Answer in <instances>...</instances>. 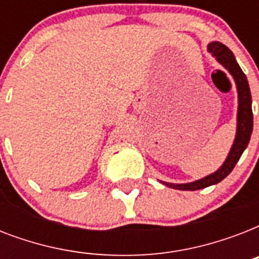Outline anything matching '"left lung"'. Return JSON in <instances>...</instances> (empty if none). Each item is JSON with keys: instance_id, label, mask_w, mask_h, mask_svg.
I'll use <instances>...</instances> for the list:
<instances>
[{"instance_id": "left-lung-1", "label": "left lung", "mask_w": 259, "mask_h": 259, "mask_svg": "<svg viewBox=\"0 0 259 259\" xmlns=\"http://www.w3.org/2000/svg\"><path fill=\"white\" fill-rule=\"evenodd\" d=\"M208 52L217 59V62L233 76L238 93V111H237V133L234 138L233 145L230 149L225 162L221 168L215 170L208 176L199 179V180L184 183V184H175V183H166L161 181L162 184L173 189L180 191H196V189L205 188L209 185L221 183L225 177H227L234 169V166L241 158L242 153L249 145L250 137L253 133V110H251V94H250L249 82L241 67L238 64L237 59L230 51L229 47L219 41H212L208 44Z\"/></svg>"}]
</instances>
